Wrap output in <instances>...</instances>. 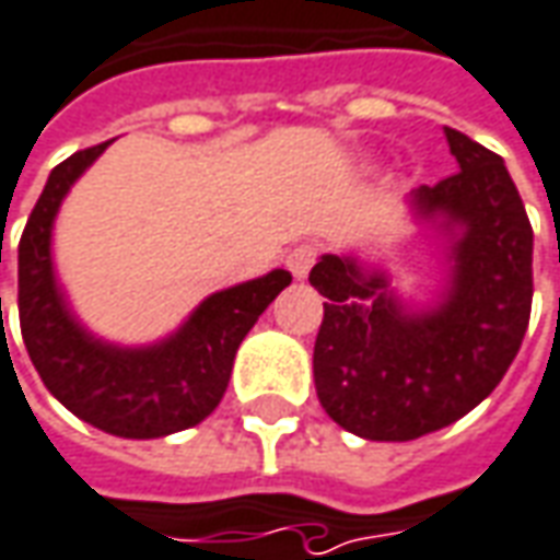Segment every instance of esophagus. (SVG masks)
Returning <instances> with one entry per match:
<instances>
[{
    "label": "esophagus",
    "instance_id": "1",
    "mask_svg": "<svg viewBox=\"0 0 560 560\" xmlns=\"http://www.w3.org/2000/svg\"><path fill=\"white\" fill-rule=\"evenodd\" d=\"M314 261H317V246H314V243H302V246H295L287 258L289 271L295 273L299 280H304V277L311 273V265H314Z\"/></svg>",
    "mask_w": 560,
    "mask_h": 560
}]
</instances>
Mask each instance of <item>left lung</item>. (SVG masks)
Here are the masks:
<instances>
[{
  "label": "left lung",
  "instance_id": "obj_1",
  "mask_svg": "<svg viewBox=\"0 0 560 560\" xmlns=\"http://www.w3.org/2000/svg\"><path fill=\"white\" fill-rule=\"evenodd\" d=\"M457 173L420 185L411 210L448 237V287L411 311L387 273L323 256L314 345L319 405L372 442H411L491 396L522 347L534 299V229L503 158L445 127Z\"/></svg>",
  "mask_w": 560,
  "mask_h": 560
}]
</instances>
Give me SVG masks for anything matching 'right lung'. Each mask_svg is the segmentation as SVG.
I'll return each instance as SVG.
<instances>
[{"label":"right lung","mask_w":560,"mask_h":560,"mask_svg":"<svg viewBox=\"0 0 560 560\" xmlns=\"http://www.w3.org/2000/svg\"><path fill=\"white\" fill-rule=\"evenodd\" d=\"M109 142L57 164L18 246V311L26 353L42 384L84 423L121 439H158L195 427L222 402L234 353L265 307L292 283L277 271L213 292L179 329L145 347L96 338L57 283L51 231L72 183Z\"/></svg>","instance_id":"1"}]
</instances>
